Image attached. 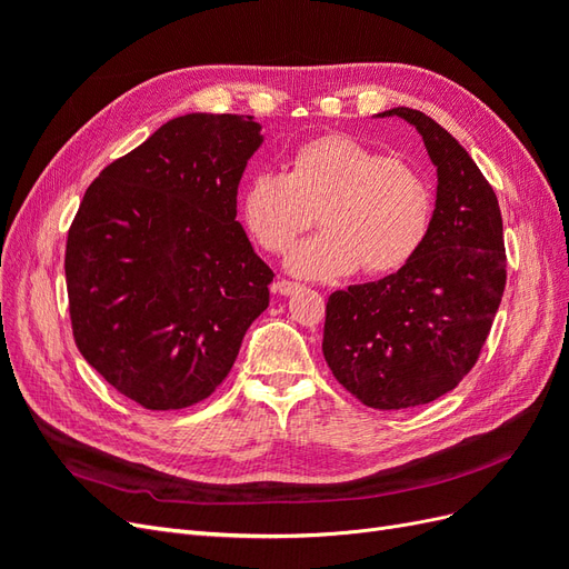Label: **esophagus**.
Here are the masks:
<instances>
[{
	"label": "esophagus",
	"mask_w": 569,
	"mask_h": 569,
	"mask_svg": "<svg viewBox=\"0 0 569 569\" xmlns=\"http://www.w3.org/2000/svg\"><path fill=\"white\" fill-rule=\"evenodd\" d=\"M274 291H278V295H282V297H291L295 295V291H299L301 289V284H297V282H289V280H280V282H274V287H272Z\"/></svg>",
	"instance_id": "obj_1"
}]
</instances>
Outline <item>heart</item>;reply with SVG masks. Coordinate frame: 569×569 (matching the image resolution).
Here are the masks:
<instances>
[{
	"mask_svg": "<svg viewBox=\"0 0 569 569\" xmlns=\"http://www.w3.org/2000/svg\"><path fill=\"white\" fill-rule=\"evenodd\" d=\"M318 206V234L289 253L299 278H341L401 268L422 244L432 197L418 170L382 157L351 134H322L291 151L287 173L258 170L239 194L249 234L270 253H284Z\"/></svg>",
	"mask_w": 569,
	"mask_h": 569,
	"instance_id": "heart-1",
	"label": "heart"
}]
</instances>
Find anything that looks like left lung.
<instances>
[{
  "label": "left lung",
  "mask_w": 569,
  "mask_h": 569,
  "mask_svg": "<svg viewBox=\"0 0 569 569\" xmlns=\"http://www.w3.org/2000/svg\"><path fill=\"white\" fill-rule=\"evenodd\" d=\"M422 134L437 203L422 244L387 278L327 299L322 353L360 403L401 410L439 399L477 363L506 289L503 218L491 184L451 132L389 109Z\"/></svg>",
  "instance_id": "1"
}]
</instances>
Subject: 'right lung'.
Listing matches in <instances>:
<instances>
[{"instance_id": "1", "label": "right lung", "mask_w": 569, "mask_h": 569, "mask_svg": "<svg viewBox=\"0 0 569 569\" xmlns=\"http://www.w3.org/2000/svg\"><path fill=\"white\" fill-rule=\"evenodd\" d=\"M263 144L251 116L187 113L101 170L66 242L73 337L147 410H180L226 380L272 270L237 218Z\"/></svg>"}]
</instances>
